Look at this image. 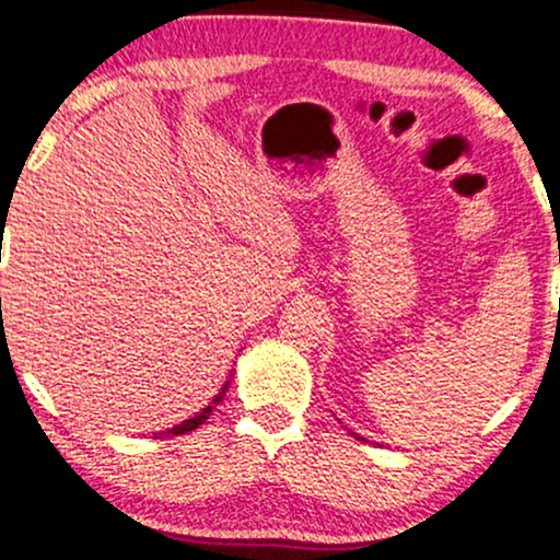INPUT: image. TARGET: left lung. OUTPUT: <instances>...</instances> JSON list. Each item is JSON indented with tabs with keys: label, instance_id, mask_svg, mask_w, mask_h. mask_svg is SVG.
<instances>
[{
	"label": "left lung",
	"instance_id": "obj_1",
	"mask_svg": "<svg viewBox=\"0 0 560 560\" xmlns=\"http://www.w3.org/2000/svg\"><path fill=\"white\" fill-rule=\"evenodd\" d=\"M355 435V433H353ZM355 439H359V441H364V439H361V435H355Z\"/></svg>",
	"mask_w": 560,
	"mask_h": 560
}]
</instances>
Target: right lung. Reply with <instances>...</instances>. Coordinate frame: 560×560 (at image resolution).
Segmentation results:
<instances>
[{
	"mask_svg": "<svg viewBox=\"0 0 560 560\" xmlns=\"http://www.w3.org/2000/svg\"><path fill=\"white\" fill-rule=\"evenodd\" d=\"M229 385H231V383H225L223 388H220L218 396H214L212 401L207 404L205 409H201V411H196V415H194V417H188V420H183L180 425H175V428H170V430H162V433H153V439H164V435H183V433H190V430H196V428H199L201 422H207V420H210L212 409L218 407L220 401H223V396H225V390H229Z\"/></svg>",
	"mask_w": 560,
	"mask_h": 560,
	"instance_id": "1",
	"label": "right lung"
}]
</instances>
